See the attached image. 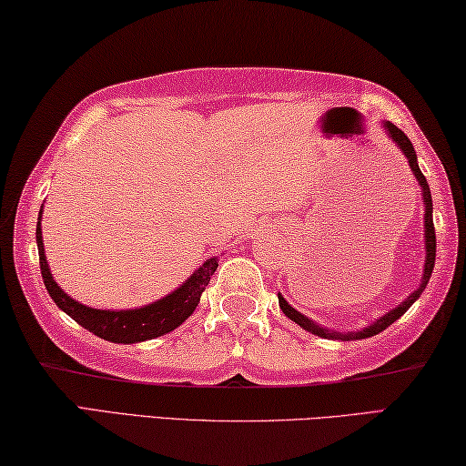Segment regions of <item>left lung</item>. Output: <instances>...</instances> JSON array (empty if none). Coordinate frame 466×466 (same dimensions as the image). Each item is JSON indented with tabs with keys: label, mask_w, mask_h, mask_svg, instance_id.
I'll use <instances>...</instances> for the list:
<instances>
[{
	"label": "left lung",
	"mask_w": 466,
	"mask_h": 466,
	"mask_svg": "<svg viewBox=\"0 0 466 466\" xmlns=\"http://www.w3.org/2000/svg\"><path fill=\"white\" fill-rule=\"evenodd\" d=\"M382 130H385L387 137L390 141L395 143V147H399V151L405 155L407 163H410V167L413 171L415 179H418V184L421 187V200H423V207H426V215H423V241H426V259H423V274H421V282L420 287L415 289L410 297H407L401 305H397L390 309L389 313H385L382 317H379L377 321H372L370 325H366L362 329H356V331H336V329H328L323 328V325L315 323L313 319H309L307 315H303L300 311H297L295 307H290L287 303V299H284L280 292H279V305L282 309V313L289 317L290 321H295L297 325H300L305 331L313 333V336H319L323 339H339V341H352V339H364V338H372L377 336V333L385 331L389 325H393L399 317H401L407 309H410L415 300L420 299V295L426 289V284L430 282V276L431 270H434V262H436V231H434V217H431V210H434V204H431V192H430V186L426 182V176L421 174V169L418 166V155L413 151V145L403 130H399L393 122L389 120H382L380 122Z\"/></svg>",
	"instance_id": "left-lung-1"
}]
</instances>
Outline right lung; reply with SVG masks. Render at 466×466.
Instances as JSON below:
<instances>
[{
	"label": "right lung",
	"mask_w": 466,
	"mask_h": 466,
	"mask_svg": "<svg viewBox=\"0 0 466 466\" xmlns=\"http://www.w3.org/2000/svg\"><path fill=\"white\" fill-rule=\"evenodd\" d=\"M40 220H43V207H40L36 223V246L40 258V272H43V280L48 295H51L56 307H59L63 313H67L73 321H77L81 328H86L87 331H92L94 336L106 341H114V344H138V341L155 339L179 328V325L194 313V309L198 307L202 292L210 282V276L215 274L218 268V258H208L207 262L198 266V270H194L190 279L179 284L176 290H171L169 295L149 305L137 309H122V311H118V309H94L79 303L76 299H71L67 292L55 282L45 256Z\"/></svg>",
	"instance_id": "1"
}]
</instances>
